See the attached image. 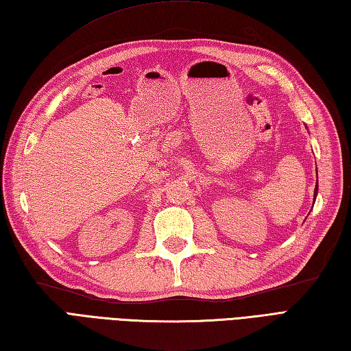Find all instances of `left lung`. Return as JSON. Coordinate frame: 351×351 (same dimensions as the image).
<instances>
[{
    "instance_id": "obj_1",
    "label": "left lung",
    "mask_w": 351,
    "mask_h": 351,
    "mask_svg": "<svg viewBox=\"0 0 351 351\" xmlns=\"http://www.w3.org/2000/svg\"><path fill=\"white\" fill-rule=\"evenodd\" d=\"M317 193H318V181H317V184H315V190H314V196L317 197Z\"/></svg>"
}]
</instances>
